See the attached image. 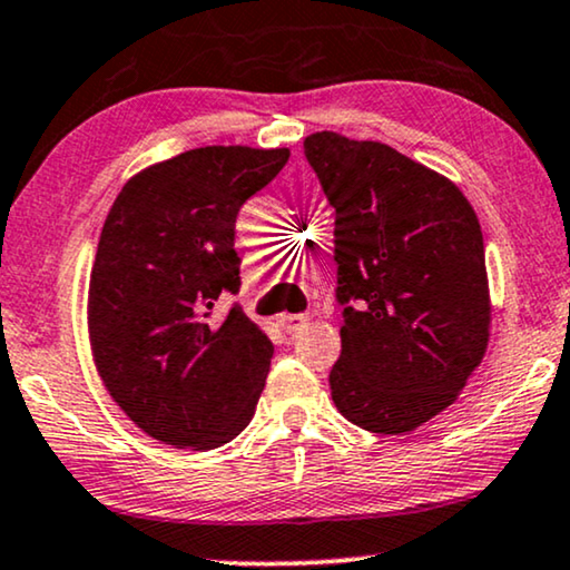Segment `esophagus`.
Instances as JSON below:
<instances>
[{"instance_id":"34e87169","label":"esophagus","mask_w":570,"mask_h":570,"mask_svg":"<svg viewBox=\"0 0 570 570\" xmlns=\"http://www.w3.org/2000/svg\"><path fill=\"white\" fill-rule=\"evenodd\" d=\"M309 323V315H284L281 317V328L286 333H299Z\"/></svg>"}]
</instances>
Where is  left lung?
I'll return each instance as SVG.
<instances>
[{
	"mask_svg": "<svg viewBox=\"0 0 570 570\" xmlns=\"http://www.w3.org/2000/svg\"><path fill=\"white\" fill-rule=\"evenodd\" d=\"M305 156L336 208L333 404L362 430L412 432L456 401L488 348L480 218L449 177L385 142L325 130Z\"/></svg>",
	"mask_w": 570,
	"mask_h": 570,
	"instance_id": "obj_1",
	"label": "left lung"
}]
</instances>
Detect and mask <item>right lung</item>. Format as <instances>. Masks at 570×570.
I'll return each mask as SVG.
<instances>
[{"mask_svg":"<svg viewBox=\"0 0 570 570\" xmlns=\"http://www.w3.org/2000/svg\"><path fill=\"white\" fill-rule=\"evenodd\" d=\"M289 148L206 146L135 174L106 216L88 286L98 375L121 412L174 449L210 451L253 420L273 344L234 305V224Z\"/></svg>","mask_w":570,"mask_h":570,"instance_id":"1","label":"right lung"}]
</instances>
